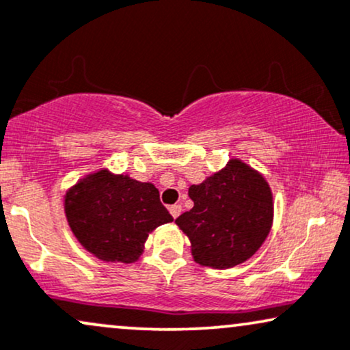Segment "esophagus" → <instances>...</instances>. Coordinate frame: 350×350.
Wrapping results in <instances>:
<instances>
[{
    "label": "esophagus",
    "mask_w": 350,
    "mask_h": 350,
    "mask_svg": "<svg viewBox=\"0 0 350 350\" xmlns=\"http://www.w3.org/2000/svg\"><path fill=\"white\" fill-rule=\"evenodd\" d=\"M170 213L172 215V218H178V216L183 213V206L178 205V203H176V205H171L170 206Z\"/></svg>",
    "instance_id": "34e87169"
}]
</instances>
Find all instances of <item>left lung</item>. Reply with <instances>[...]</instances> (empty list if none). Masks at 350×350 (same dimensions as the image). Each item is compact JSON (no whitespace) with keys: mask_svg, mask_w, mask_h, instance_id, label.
<instances>
[{"mask_svg":"<svg viewBox=\"0 0 350 350\" xmlns=\"http://www.w3.org/2000/svg\"><path fill=\"white\" fill-rule=\"evenodd\" d=\"M192 210L176 219L193 260L216 269L244 263L262 247L273 224V193L258 171L237 158L189 187Z\"/></svg>","mask_w":350,"mask_h":350,"instance_id":"obj_1","label":"left lung"}]
</instances>
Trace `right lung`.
<instances>
[{"label":"right lung","instance_id":"obj_1","mask_svg":"<svg viewBox=\"0 0 350 350\" xmlns=\"http://www.w3.org/2000/svg\"><path fill=\"white\" fill-rule=\"evenodd\" d=\"M64 213L83 249L113 263L137 262L148 234L172 221L153 184L106 167L83 176L66 192Z\"/></svg>","mask_w":350,"mask_h":350}]
</instances>
